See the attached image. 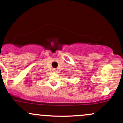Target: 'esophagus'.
Here are the masks:
<instances>
[{
    "label": "esophagus",
    "mask_w": 123,
    "mask_h": 123,
    "mask_svg": "<svg viewBox=\"0 0 123 123\" xmlns=\"http://www.w3.org/2000/svg\"><path fill=\"white\" fill-rule=\"evenodd\" d=\"M56 71H57V70H56V69H54L53 70V72H56Z\"/></svg>",
    "instance_id": "obj_1"
}]
</instances>
